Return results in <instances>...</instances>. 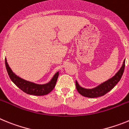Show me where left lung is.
<instances>
[{
    "instance_id": "1",
    "label": "left lung",
    "mask_w": 129,
    "mask_h": 129,
    "mask_svg": "<svg viewBox=\"0 0 129 129\" xmlns=\"http://www.w3.org/2000/svg\"><path fill=\"white\" fill-rule=\"evenodd\" d=\"M125 59L124 60L122 67L119 70V71L116 73L114 76L109 79V80L106 81L104 83H101V85H98L96 87L91 89H87L83 88L79 85L77 81H76V86L77 90L81 95L85 97L90 98H98L104 95L107 92L111 90L116 85L117 83L120 81L121 78L122 77L123 74L124 69H125Z\"/></svg>"
}]
</instances>
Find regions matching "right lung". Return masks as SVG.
<instances>
[{
	"label": "right lung",
	"mask_w": 129,
	"mask_h": 129,
	"mask_svg": "<svg viewBox=\"0 0 129 129\" xmlns=\"http://www.w3.org/2000/svg\"><path fill=\"white\" fill-rule=\"evenodd\" d=\"M5 64L7 72H8V74L11 80L21 90H22L26 94H30V95H44L49 94L54 88L59 74V72H57L53 76L50 81H49L46 84L39 85V84H36V83L23 79L17 76L15 74H14L10 67H9L8 64L7 62L6 58H5Z\"/></svg>",
	"instance_id": "right-lung-1"
}]
</instances>
